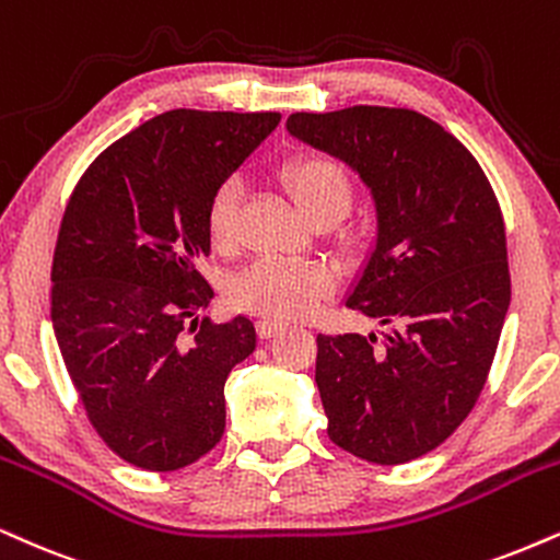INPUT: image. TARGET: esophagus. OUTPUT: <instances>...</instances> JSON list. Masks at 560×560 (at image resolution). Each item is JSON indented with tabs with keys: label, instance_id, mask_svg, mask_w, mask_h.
<instances>
[{
	"label": "esophagus",
	"instance_id": "34e87169",
	"mask_svg": "<svg viewBox=\"0 0 560 560\" xmlns=\"http://www.w3.org/2000/svg\"><path fill=\"white\" fill-rule=\"evenodd\" d=\"M281 328H284V323L276 320V318H260L258 320V334L262 336V339H271V336L279 334Z\"/></svg>",
	"mask_w": 560,
	"mask_h": 560
}]
</instances>
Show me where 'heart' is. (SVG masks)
<instances>
[{"label":"heart","mask_w":560,"mask_h":560,"mask_svg":"<svg viewBox=\"0 0 560 560\" xmlns=\"http://www.w3.org/2000/svg\"><path fill=\"white\" fill-rule=\"evenodd\" d=\"M279 177L307 219L318 226L345 219L354 203L352 174L328 153H298L281 164ZM240 206L242 187L234 179L221 182L208 200L206 232L215 250H232L237 245ZM331 287V268L318 260L266 255L232 276L229 300L234 307L258 313L262 318L294 320L313 313Z\"/></svg>","instance_id":"obj_1"}]
</instances>
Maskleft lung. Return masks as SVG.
Here are the masks:
<instances>
[{
  "label": "left lung",
  "instance_id": "1",
  "mask_svg": "<svg viewBox=\"0 0 560 560\" xmlns=\"http://www.w3.org/2000/svg\"><path fill=\"white\" fill-rule=\"evenodd\" d=\"M287 130L345 159L378 206L347 307L388 334L315 339L328 438L365 462H412L467 420L493 365L511 302L501 206L472 153L420 112H294Z\"/></svg>",
  "mask_w": 560,
  "mask_h": 560
}]
</instances>
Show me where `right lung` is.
Here are the masks:
<instances>
[{
  "label": "right lung",
  "instance_id": "right-lung-1",
  "mask_svg": "<svg viewBox=\"0 0 560 560\" xmlns=\"http://www.w3.org/2000/svg\"><path fill=\"white\" fill-rule=\"evenodd\" d=\"M279 112L174 109L119 138L78 179L51 262V323L101 441L148 472L206 456L226 425L229 370L255 323L200 318L213 289L206 208Z\"/></svg>",
  "mask_w": 560,
  "mask_h": 560
}]
</instances>
